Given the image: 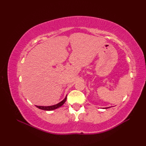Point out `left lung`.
I'll return each mask as SVG.
<instances>
[{
  "mask_svg": "<svg viewBox=\"0 0 146 146\" xmlns=\"http://www.w3.org/2000/svg\"><path fill=\"white\" fill-rule=\"evenodd\" d=\"M109 108V107H106V108H105V109H106V108Z\"/></svg>",
  "mask_w": 146,
  "mask_h": 146,
  "instance_id": "8db88e82",
  "label": "left lung"
}]
</instances>
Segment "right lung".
I'll list each match as a JSON object with an SVG mask.
<instances>
[{"instance_id":"1","label":"right lung","mask_w":146,"mask_h":146,"mask_svg":"<svg viewBox=\"0 0 146 146\" xmlns=\"http://www.w3.org/2000/svg\"><path fill=\"white\" fill-rule=\"evenodd\" d=\"M66 97L64 98L63 100H62L61 102H60V103H58L56 105H51V106H37L36 105V107L38 108H39V109L44 110H53L54 109H56V108H58L59 107H61L62 105H63L65 103V102H66Z\"/></svg>"}]
</instances>
